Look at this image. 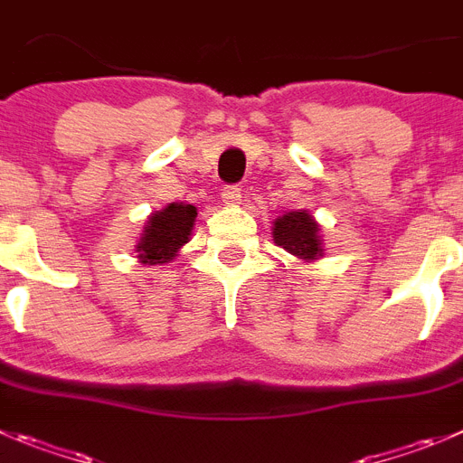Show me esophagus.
Here are the masks:
<instances>
[{
  "label": "esophagus",
  "instance_id": "1",
  "mask_svg": "<svg viewBox=\"0 0 463 463\" xmlns=\"http://www.w3.org/2000/svg\"><path fill=\"white\" fill-rule=\"evenodd\" d=\"M222 198L226 203H231V205H235V203L241 201V189L237 187V184H226V187L222 189Z\"/></svg>",
  "mask_w": 463,
  "mask_h": 463
}]
</instances>
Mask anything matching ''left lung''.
<instances>
[{
  "instance_id": "obj_1",
  "label": "left lung",
  "mask_w": 463,
  "mask_h": 463,
  "mask_svg": "<svg viewBox=\"0 0 463 463\" xmlns=\"http://www.w3.org/2000/svg\"><path fill=\"white\" fill-rule=\"evenodd\" d=\"M317 231V223L308 212H288L274 222V241L292 256L315 260L322 256V240Z\"/></svg>"
}]
</instances>
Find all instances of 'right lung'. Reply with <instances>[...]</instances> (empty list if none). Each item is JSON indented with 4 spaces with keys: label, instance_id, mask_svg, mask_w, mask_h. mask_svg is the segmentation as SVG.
<instances>
[{
    "label": "right lung",
    "instance_id": "add662e5",
    "mask_svg": "<svg viewBox=\"0 0 463 463\" xmlns=\"http://www.w3.org/2000/svg\"><path fill=\"white\" fill-rule=\"evenodd\" d=\"M196 214V207L183 205V203L180 205L171 203V205H166V210L153 214L148 219V226H146L139 246H137L139 260L148 262V265L173 260L180 246L189 241Z\"/></svg>",
    "mask_w": 463,
    "mask_h": 463
}]
</instances>
